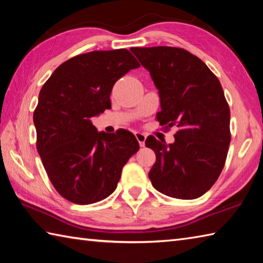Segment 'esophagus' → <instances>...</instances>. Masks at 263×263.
Instances as JSON below:
<instances>
[{"mask_svg":"<svg viewBox=\"0 0 263 263\" xmlns=\"http://www.w3.org/2000/svg\"><path fill=\"white\" fill-rule=\"evenodd\" d=\"M135 136L137 138L138 142H139V145L141 146V147H144V146H145V140H146V136L144 135V133H141V132H136Z\"/></svg>","mask_w":263,"mask_h":263,"instance_id":"34e87169","label":"esophagus"}]
</instances>
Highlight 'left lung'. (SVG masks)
<instances>
[{"label": "left lung", "instance_id": "8db88e82", "mask_svg": "<svg viewBox=\"0 0 263 263\" xmlns=\"http://www.w3.org/2000/svg\"><path fill=\"white\" fill-rule=\"evenodd\" d=\"M131 52L159 90L157 119L179 127L173 144L153 136L145 141L157 155L148 173L152 185L169 197H201L219 177L231 141L230 108L219 80L183 48L132 47Z\"/></svg>", "mask_w": 263, "mask_h": 263}]
</instances>
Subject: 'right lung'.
Masks as SVG:
<instances>
[{
    "instance_id": "1",
    "label": "right lung",
    "mask_w": 263,
    "mask_h": 263,
    "mask_svg": "<svg viewBox=\"0 0 263 263\" xmlns=\"http://www.w3.org/2000/svg\"><path fill=\"white\" fill-rule=\"evenodd\" d=\"M139 66L125 48L84 53L61 64L39 92L37 151L53 186L69 202L84 205L108 197L139 151L130 131L99 132L90 121L111 108L116 81Z\"/></svg>"
}]
</instances>
